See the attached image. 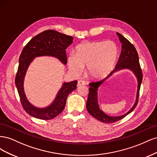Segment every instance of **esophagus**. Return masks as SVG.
I'll use <instances>...</instances> for the list:
<instances>
[{"label": "esophagus", "mask_w": 157, "mask_h": 157, "mask_svg": "<svg viewBox=\"0 0 157 157\" xmlns=\"http://www.w3.org/2000/svg\"><path fill=\"white\" fill-rule=\"evenodd\" d=\"M86 84V82H85L84 80H80L78 81V83H77V86L79 87L80 86H82V85H85Z\"/></svg>", "instance_id": "34e87169"}]
</instances>
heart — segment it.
<instances>
[{
    "label": "heart",
    "instance_id": "1",
    "mask_svg": "<svg viewBox=\"0 0 157 157\" xmlns=\"http://www.w3.org/2000/svg\"><path fill=\"white\" fill-rule=\"evenodd\" d=\"M118 48L111 40L85 42L76 47L67 58L69 69L79 74L86 67L87 75L96 80L105 78L115 67Z\"/></svg>",
    "mask_w": 157,
    "mask_h": 157
}]
</instances>
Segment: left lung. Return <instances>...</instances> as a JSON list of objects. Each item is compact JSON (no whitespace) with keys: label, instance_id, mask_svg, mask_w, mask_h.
Listing matches in <instances>:
<instances>
[{"label":"left lung","instance_id":"8db88e82","mask_svg":"<svg viewBox=\"0 0 157 157\" xmlns=\"http://www.w3.org/2000/svg\"><path fill=\"white\" fill-rule=\"evenodd\" d=\"M117 35L119 38L120 42L122 44V50L118 59L116 67L109 76L101 81L90 83L89 94L88 100L86 102V109L88 112L97 120L104 123H113L121 120L128 114L134 111L138 102L139 93L141 84L143 78V75L139 62V57L137 52L131 42L119 33H117ZM123 69H128L135 74L138 80V89L136 93V98L135 103L132 108L127 113L121 116L113 117L107 115L100 109L98 104L97 91L99 86L113 73Z\"/></svg>","mask_w":157,"mask_h":157}]
</instances>
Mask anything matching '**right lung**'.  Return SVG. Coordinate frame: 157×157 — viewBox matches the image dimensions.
I'll return each instance as SVG.
<instances>
[{
	"mask_svg": "<svg viewBox=\"0 0 157 157\" xmlns=\"http://www.w3.org/2000/svg\"><path fill=\"white\" fill-rule=\"evenodd\" d=\"M73 38L54 30H46L36 35L23 49L19 58L15 84L25 111L29 115L42 120H50L60 114L65 108L68 95L77 88V80L65 82L48 106L37 107L29 102L24 90V80L29 66L35 58L50 56L67 64L65 50L72 44Z\"/></svg>",
	"mask_w": 157,
	"mask_h": 157,
	"instance_id": "right-lung-1",
	"label": "right lung"
}]
</instances>
